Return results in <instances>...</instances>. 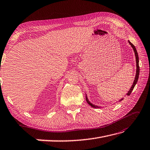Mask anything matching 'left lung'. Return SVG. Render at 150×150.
Listing matches in <instances>:
<instances>
[{
  "mask_svg": "<svg viewBox=\"0 0 150 150\" xmlns=\"http://www.w3.org/2000/svg\"><path fill=\"white\" fill-rule=\"evenodd\" d=\"M129 43L131 45V47H133V50H134V52H135V54L136 62H137V72H136V76H135V80H134V82H133V85H132V86H131V88L129 89V91H128V93H127V94L128 96L130 95V94L131 93V92H132V91L133 90L134 87H135L136 83H137V81H138L139 76V72H140V67H139V56H138V53H137V51L136 48L135 47V46H134L132 43H131V42L130 41H129ZM123 100V99H122L121 100ZM121 100H120V101H121ZM86 101H87V102L88 103V104H89L91 107H93V108H99L98 106L94 105L93 104V103H91L89 102V101H88L87 96H86Z\"/></svg>",
  "mask_w": 150,
  "mask_h": 150,
  "instance_id": "8db88e82",
  "label": "left lung"
}]
</instances>
